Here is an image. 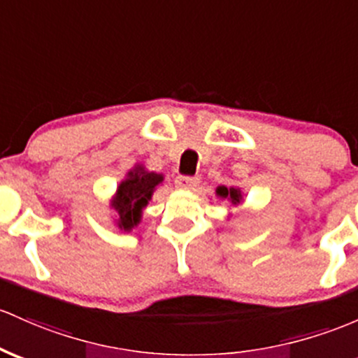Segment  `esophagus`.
<instances>
[{
    "label": "esophagus",
    "instance_id": "34e87169",
    "mask_svg": "<svg viewBox=\"0 0 358 358\" xmlns=\"http://www.w3.org/2000/svg\"><path fill=\"white\" fill-rule=\"evenodd\" d=\"M175 185L178 188H187V190H190V188H195L199 185V178L197 176L178 175L175 178Z\"/></svg>",
    "mask_w": 358,
    "mask_h": 358
}]
</instances>
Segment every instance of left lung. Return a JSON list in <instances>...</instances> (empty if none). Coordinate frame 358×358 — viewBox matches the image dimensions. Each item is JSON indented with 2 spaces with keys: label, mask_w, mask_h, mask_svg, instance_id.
<instances>
[{
  "label": "left lung",
  "mask_w": 358,
  "mask_h": 358,
  "mask_svg": "<svg viewBox=\"0 0 358 358\" xmlns=\"http://www.w3.org/2000/svg\"><path fill=\"white\" fill-rule=\"evenodd\" d=\"M217 194L221 195V197H224V199H226V197L231 199L234 203L239 202V197H241L239 190H236V188H227V187H219L217 188Z\"/></svg>",
  "instance_id": "1"
}]
</instances>
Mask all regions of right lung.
I'll return each mask as SVG.
<instances>
[{"label": "right lung", "instance_id": "1", "mask_svg": "<svg viewBox=\"0 0 358 358\" xmlns=\"http://www.w3.org/2000/svg\"><path fill=\"white\" fill-rule=\"evenodd\" d=\"M163 176L156 173H146L139 170L129 173V178L120 183L117 190V197L113 200V207L119 212V226L124 229H131L137 226L141 219V210L146 207L151 199L155 187L161 183Z\"/></svg>", "mask_w": 358, "mask_h": 358}]
</instances>
